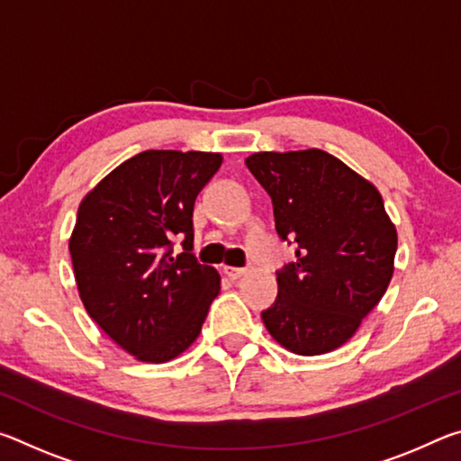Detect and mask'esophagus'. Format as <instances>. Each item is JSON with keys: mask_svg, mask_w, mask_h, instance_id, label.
<instances>
[{"mask_svg": "<svg viewBox=\"0 0 461 461\" xmlns=\"http://www.w3.org/2000/svg\"><path fill=\"white\" fill-rule=\"evenodd\" d=\"M223 272H225V275H228L231 280H238V278L244 276L248 270H246V268H236V267H225Z\"/></svg>", "mask_w": 461, "mask_h": 461, "instance_id": "34e87169", "label": "esophagus"}]
</instances>
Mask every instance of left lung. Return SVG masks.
Listing matches in <instances>:
<instances>
[{
  "label": "left lung",
  "instance_id": "8db88e82",
  "mask_svg": "<svg viewBox=\"0 0 461 461\" xmlns=\"http://www.w3.org/2000/svg\"><path fill=\"white\" fill-rule=\"evenodd\" d=\"M246 167L272 199L296 260L278 272L268 333L288 352L327 354L354 338L394 272L396 228L376 186L319 148L256 152Z\"/></svg>",
  "mask_w": 461,
  "mask_h": 461
}]
</instances>
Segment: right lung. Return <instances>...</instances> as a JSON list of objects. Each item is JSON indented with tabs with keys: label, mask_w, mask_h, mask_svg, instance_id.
<instances>
[{
	"label": "right lung",
	"mask_w": 461,
	"mask_h": 461,
	"mask_svg": "<svg viewBox=\"0 0 461 461\" xmlns=\"http://www.w3.org/2000/svg\"><path fill=\"white\" fill-rule=\"evenodd\" d=\"M223 156L146 150L85 194L68 240L89 317L140 362H168L199 338L221 278L193 249V207ZM184 252L172 256V241Z\"/></svg>",
	"instance_id": "right-lung-1"
}]
</instances>
